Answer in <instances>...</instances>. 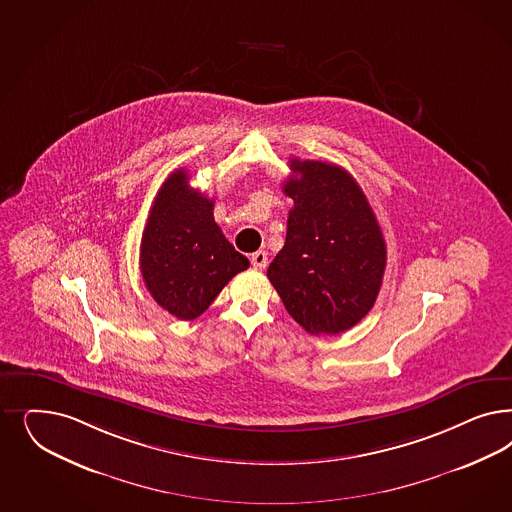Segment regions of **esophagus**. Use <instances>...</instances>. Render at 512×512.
I'll use <instances>...</instances> for the list:
<instances>
[{"instance_id":"esophagus-1","label":"esophagus","mask_w":512,"mask_h":512,"mask_svg":"<svg viewBox=\"0 0 512 512\" xmlns=\"http://www.w3.org/2000/svg\"><path fill=\"white\" fill-rule=\"evenodd\" d=\"M250 262H252V265H254L256 269H265V265H267V252H265V250L254 252V254L250 256Z\"/></svg>"}]
</instances>
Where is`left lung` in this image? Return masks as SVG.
Masks as SVG:
<instances>
[{"label":"left lung","mask_w":512,"mask_h":512,"mask_svg":"<svg viewBox=\"0 0 512 512\" xmlns=\"http://www.w3.org/2000/svg\"><path fill=\"white\" fill-rule=\"evenodd\" d=\"M290 169L282 190L294 207L267 277L303 330L335 335L373 309L386 243L362 188L343 167L292 158Z\"/></svg>","instance_id":"1"}]
</instances>
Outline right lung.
Masks as SVG:
<instances>
[{"label": "right lung", "instance_id": "add662e5", "mask_svg": "<svg viewBox=\"0 0 512 512\" xmlns=\"http://www.w3.org/2000/svg\"><path fill=\"white\" fill-rule=\"evenodd\" d=\"M188 179L184 169L165 179L150 207L139 254L150 296L179 320L198 318L250 265L218 228L215 201Z\"/></svg>", "mask_w": 512, "mask_h": 512}]
</instances>
